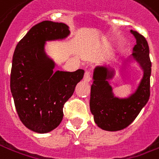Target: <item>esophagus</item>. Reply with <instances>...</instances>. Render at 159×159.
<instances>
[{
    "label": "esophagus",
    "instance_id": "esophagus-1",
    "mask_svg": "<svg viewBox=\"0 0 159 159\" xmlns=\"http://www.w3.org/2000/svg\"><path fill=\"white\" fill-rule=\"evenodd\" d=\"M91 80V76H90V73L89 71H86L84 74V81L86 82V83H89Z\"/></svg>",
    "mask_w": 159,
    "mask_h": 159
}]
</instances>
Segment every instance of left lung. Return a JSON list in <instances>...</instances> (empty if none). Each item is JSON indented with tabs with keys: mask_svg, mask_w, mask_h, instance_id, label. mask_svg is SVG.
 <instances>
[{
	"mask_svg": "<svg viewBox=\"0 0 159 159\" xmlns=\"http://www.w3.org/2000/svg\"><path fill=\"white\" fill-rule=\"evenodd\" d=\"M136 45L130 59L123 63L120 73L130 62H136L143 70L137 88L126 98L116 97L111 85L116 72L107 66H96L93 70V84L90 88V109L98 128L107 131H119L134 121L150 98L151 62L148 42L137 31L131 30Z\"/></svg>",
	"mask_w": 159,
	"mask_h": 159,
	"instance_id": "obj_1",
	"label": "left lung"
}]
</instances>
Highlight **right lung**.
I'll list each match as a JSON object with an SVG mask.
<instances>
[{"label":"right lung","mask_w":159,"mask_h":159,"mask_svg":"<svg viewBox=\"0 0 159 159\" xmlns=\"http://www.w3.org/2000/svg\"><path fill=\"white\" fill-rule=\"evenodd\" d=\"M70 34L63 23L43 21L34 25L15 49L10 90L20 120L27 129L46 134L63 118V106L73 95L84 70L54 71L56 64L46 52L47 41L62 40Z\"/></svg>","instance_id":"add662e5"}]
</instances>
